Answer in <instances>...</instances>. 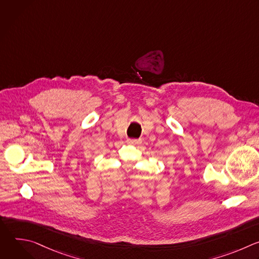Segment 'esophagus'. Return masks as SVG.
Segmentation results:
<instances>
[{
  "label": "esophagus",
  "instance_id": "esophagus-1",
  "mask_svg": "<svg viewBox=\"0 0 259 259\" xmlns=\"http://www.w3.org/2000/svg\"><path fill=\"white\" fill-rule=\"evenodd\" d=\"M127 143L129 144H140L141 143V139H127Z\"/></svg>",
  "mask_w": 259,
  "mask_h": 259
}]
</instances>
